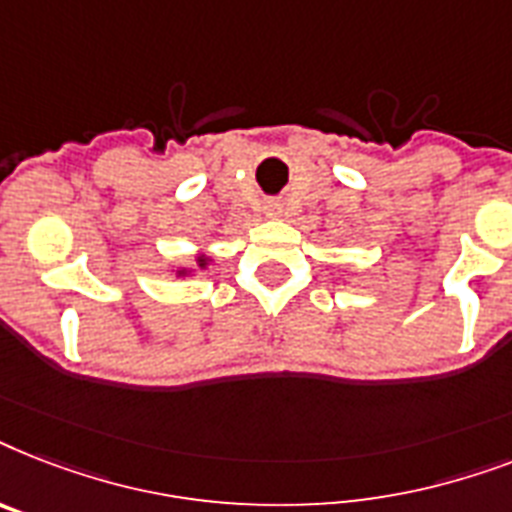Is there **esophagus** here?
<instances>
[{
  "label": "esophagus",
  "mask_w": 512,
  "mask_h": 512,
  "mask_svg": "<svg viewBox=\"0 0 512 512\" xmlns=\"http://www.w3.org/2000/svg\"><path fill=\"white\" fill-rule=\"evenodd\" d=\"M264 211H267V216H280L282 214V203H280V200H267Z\"/></svg>",
  "instance_id": "34e87169"
}]
</instances>
